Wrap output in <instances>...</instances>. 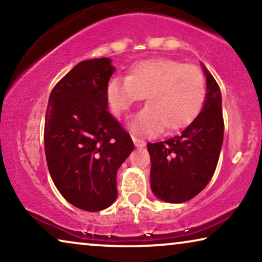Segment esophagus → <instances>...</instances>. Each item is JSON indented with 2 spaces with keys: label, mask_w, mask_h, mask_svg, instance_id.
<instances>
[{
  "label": "esophagus",
  "mask_w": 262,
  "mask_h": 262,
  "mask_svg": "<svg viewBox=\"0 0 262 262\" xmlns=\"http://www.w3.org/2000/svg\"><path fill=\"white\" fill-rule=\"evenodd\" d=\"M132 141H134L135 145L137 146V148H143V146H145V142L143 141V139H139L137 137H132Z\"/></svg>",
  "instance_id": "esophagus-1"
}]
</instances>
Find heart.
Masks as SVG:
<instances>
[{"label":"heart","mask_w":262,"mask_h":262,"mask_svg":"<svg viewBox=\"0 0 262 262\" xmlns=\"http://www.w3.org/2000/svg\"><path fill=\"white\" fill-rule=\"evenodd\" d=\"M111 110L126 114L146 99L148 106L131 121L132 131L151 135L184 130L202 112L206 99L205 78L194 66L170 58L144 59L134 64L127 77H113L106 88Z\"/></svg>","instance_id":"heart-1"}]
</instances>
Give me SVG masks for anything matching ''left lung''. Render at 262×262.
I'll list each match as a JSON object with an SVG mask.
<instances>
[{
    "label": "left lung",
    "mask_w": 262,
    "mask_h": 262,
    "mask_svg": "<svg viewBox=\"0 0 262 262\" xmlns=\"http://www.w3.org/2000/svg\"><path fill=\"white\" fill-rule=\"evenodd\" d=\"M206 99L202 112L181 135L166 142L148 143L150 187L157 198L180 204L199 194L216 170L223 144L222 94L216 80L202 63Z\"/></svg>",
    "instance_id": "obj_1"
}]
</instances>
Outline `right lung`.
Masks as SVG:
<instances>
[{"mask_svg": "<svg viewBox=\"0 0 262 262\" xmlns=\"http://www.w3.org/2000/svg\"><path fill=\"white\" fill-rule=\"evenodd\" d=\"M111 58L82 60L52 89L45 116L46 162L53 184L78 209L96 212L116 202L117 171L135 146L108 111Z\"/></svg>", "mask_w": 262, "mask_h": 262, "instance_id": "add662e5", "label": "right lung"}]
</instances>
